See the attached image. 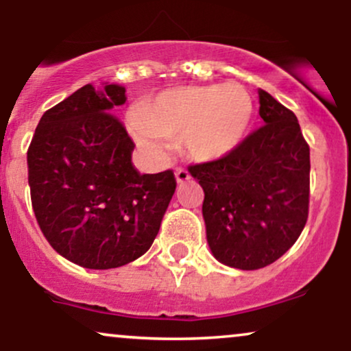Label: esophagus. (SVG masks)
Here are the masks:
<instances>
[{"label": "esophagus", "instance_id": "esophagus-1", "mask_svg": "<svg viewBox=\"0 0 351 351\" xmlns=\"http://www.w3.org/2000/svg\"><path fill=\"white\" fill-rule=\"evenodd\" d=\"M175 176H176V181H178V183H184V181H188L189 178H191L189 171L184 170V168H178V170L175 171Z\"/></svg>", "mask_w": 351, "mask_h": 351}]
</instances>
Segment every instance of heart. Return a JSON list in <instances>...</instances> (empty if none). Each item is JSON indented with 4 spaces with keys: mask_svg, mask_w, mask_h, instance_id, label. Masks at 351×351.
<instances>
[{
    "mask_svg": "<svg viewBox=\"0 0 351 351\" xmlns=\"http://www.w3.org/2000/svg\"><path fill=\"white\" fill-rule=\"evenodd\" d=\"M252 114L251 95L239 84L176 87L136 107L135 138L145 150L158 152V138L180 135L188 158L216 162L239 147Z\"/></svg>",
    "mask_w": 351,
    "mask_h": 351,
    "instance_id": "1",
    "label": "heart"
}]
</instances>
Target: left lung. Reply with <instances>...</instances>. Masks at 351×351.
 <instances>
[{
	"label": "left lung",
	"instance_id": "obj_1",
	"mask_svg": "<svg viewBox=\"0 0 351 351\" xmlns=\"http://www.w3.org/2000/svg\"><path fill=\"white\" fill-rule=\"evenodd\" d=\"M259 104L263 127L224 158L189 167L204 191L209 249L241 271L276 263L308 217L310 148L299 120L265 90Z\"/></svg>",
	"mask_w": 351,
	"mask_h": 351
}]
</instances>
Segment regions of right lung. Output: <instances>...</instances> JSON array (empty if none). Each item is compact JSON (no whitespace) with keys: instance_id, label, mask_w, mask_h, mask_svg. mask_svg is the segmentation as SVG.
<instances>
[{"instance_id":"obj_1","label":"right lung","mask_w":351,"mask_h":351,"mask_svg":"<svg viewBox=\"0 0 351 351\" xmlns=\"http://www.w3.org/2000/svg\"><path fill=\"white\" fill-rule=\"evenodd\" d=\"M125 87H80L39 120L27 181L39 228L56 252L114 269L150 249L176 188L171 170L140 175L135 143L114 115Z\"/></svg>"}]
</instances>
